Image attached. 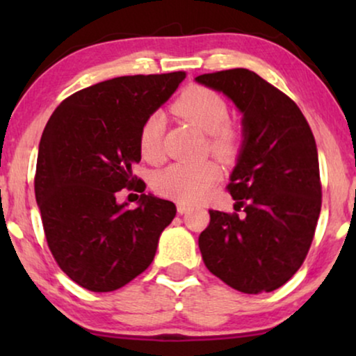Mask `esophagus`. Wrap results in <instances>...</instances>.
Wrapping results in <instances>:
<instances>
[{
    "instance_id": "1",
    "label": "esophagus",
    "mask_w": 356,
    "mask_h": 356,
    "mask_svg": "<svg viewBox=\"0 0 356 356\" xmlns=\"http://www.w3.org/2000/svg\"><path fill=\"white\" fill-rule=\"evenodd\" d=\"M178 213H186L188 211H191V206L189 204H184V202H178Z\"/></svg>"
}]
</instances>
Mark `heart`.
<instances>
[{
	"label": "heart",
	"instance_id": "b5f03b06",
	"mask_svg": "<svg viewBox=\"0 0 356 356\" xmlns=\"http://www.w3.org/2000/svg\"><path fill=\"white\" fill-rule=\"evenodd\" d=\"M175 113L191 121L204 133H209V147L217 157H235L241 144V131L233 124L227 100L216 90L204 86H193L183 92L173 104ZM165 120L160 113H152L143 121L138 136L140 157L150 163L162 160V138ZM218 179L220 168L216 162L188 165L173 163L157 173L154 188L165 197L178 202L194 204L211 191Z\"/></svg>",
	"mask_w": 356,
	"mask_h": 356
}]
</instances>
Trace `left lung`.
Segmentation results:
<instances>
[{
	"instance_id": "left-lung-1",
	"label": "left lung",
	"mask_w": 356,
	"mask_h": 356,
	"mask_svg": "<svg viewBox=\"0 0 356 356\" xmlns=\"http://www.w3.org/2000/svg\"><path fill=\"white\" fill-rule=\"evenodd\" d=\"M196 81L233 100L245 134L227 186L235 212L209 211L199 235L204 264L243 293L272 291L303 264L318 225L323 188L313 131L289 95L250 70Z\"/></svg>"
}]
</instances>
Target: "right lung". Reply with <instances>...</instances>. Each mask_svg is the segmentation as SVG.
<instances>
[{
  "mask_svg": "<svg viewBox=\"0 0 356 356\" xmlns=\"http://www.w3.org/2000/svg\"><path fill=\"white\" fill-rule=\"evenodd\" d=\"M186 72L121 76L61 102L43 129L33 186L43 232L60 269L82 289L113 291L147 269L173 202L144 194L133 175L143 121L177 90ZM140 206L115 202L121 188Z\"/></svg>",
  "mask_w": 356,
  "mask_h": 356,
  "instance_id": "obj_1",
  "label": "right lung"
}]
</instances>
